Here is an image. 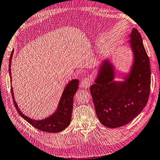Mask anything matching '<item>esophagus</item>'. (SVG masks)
<instances>
[{
    "mask_svg": "<svg viewBox=\"0 0 160 160\" xmlns=\"http://www.w3.org/2000/svg\"><path fill=\"white\" fill-rule=\"evenodd\" d=\"M92 84V81L91 80L89 79V78H85L82 79V82H81V87H82V88H88Z\"/></svg>",
    "mask_w": 160,
    "mask_h": 160,
    "instance_id": "1",
    "label": "esophagus"
}]
</instances>
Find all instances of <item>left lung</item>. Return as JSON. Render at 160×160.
<instances>
[{
  "mask_svg": "<svg viewBox=\"0 0 160 160\" xmlns=\"http://www.w3.org/2000/svg\"><path fill=\"white\" fill-rule=\"evenodd\" d=\"M129 38L133 59L129 72L123 76L124 81L114 80V66L109 59H104L95 83L90 87L97 117L108 128L129 123L148 101L151 76L149 57L136 28H133Z\"/></svg>",
  "mask_w": 160,
  "mask_h": 160,
  "instance_id": "1",
  "label": "left lung"
}]
</instances>
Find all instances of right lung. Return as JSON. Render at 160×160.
<instances>
[{"mask_svg": "<svg viewBox=\"0 0 160 160\" xmlns=\"http://www.w3.org/2000/svg\"><path fill=\"white\" fill-rule=\"evenodd\" d=\"M14 53V50H12L10 55L9 60V73L10 77V82L12 83L11 78V63L12 55ZM79 85V80L74 79L69 82L63 90L62 97L60 98L59 105L57 109L53 114L49 117L46 118L41 120H33L27 117V115L23 114V112L19 110L17 103L14 100V92L12 87L11 86V94L12 97L14 105L15 106L16 110L22 118L27 121L35 128L39 129L42 132H50V133H57L64 130L71 123V115L72 111V105H73V97L77 92Z\"/></svg>", "mask_w": 160, "mask_h": 160, "instance_id": "obj_1", "label": "right lung"}]
</instances>
